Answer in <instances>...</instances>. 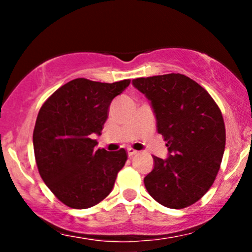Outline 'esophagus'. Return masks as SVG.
Returning a JSON list of instances; mask_svg holds the SVG:
<instances>
[{
  "instance_id": "esophagus-1",
  "label": "esophagus",
  "mask_w": 252,
  "mask_h": 252,
  "mask_svg": "<svg viewBox=\"0 0 252 252\" xmlns=\"http://www.w3.org/2000/svg\"><path fill=\"white\" fill-rule=\"evenodd\" d=\"M126 151H128V156L129 157H133L134 155L138 154V151H136V150H134V149H131V147H129V149L126 150Z\"/></svg>"
}]
</instances>
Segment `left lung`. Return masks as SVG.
<instances>
[{
	"label": "left lung",
	"instance_id": "left-lung-1",
	"mask_svg": "<svg viewBox=\"0 0 252 252\" xmlns=\"http://www.w3.org/2000/svg\"><path fill=\"white\" fill-rule=\"evenodd\" d=\"M133 85L151 101L157 131L168 149V158L154 156L145 188L166 207L195 204L212 187L224 154L220 107L201 85L179 73L134 79Z\"/></svg>",
	"mask_w": 252,
	"mask_h": 252
}]
</instances>
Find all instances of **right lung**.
<instances>
[{
    "label": "right lung",
    "instance_id": "obj_1",
    "mask_svg": "<svg viewBox=\"0 0 252 252\" xmlns=\"http://www.w3.org/2000/svg\"><path fill=\"white\" fill-rule=\"evenodd\" d=\"M130 80L100 83L78 78L61 86L37 114L32 144L37 169L55 196L72 208H89L113 189L126 161L124 149L95 150L114 97Z\"/></svg>",
    "mask_w": 252,
    "mask_h": 252
}]
</instances>
